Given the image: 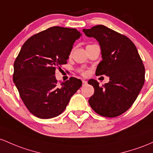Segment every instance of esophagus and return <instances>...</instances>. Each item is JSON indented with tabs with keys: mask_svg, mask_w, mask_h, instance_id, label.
<instances>
[{
	"mask_svg": "<svg viewBox=\"0 0 153 153\" xmlns=\"http://www.w3.org/2000/svg\"><path fill=\"white\" fill-rule=\"evenodd\" d=\"M82 85H87V82L85 81V80H82Z\"/></svg>",
	"mask_w": 153,
	"mask_h": 153,
	"instance_id": "1",
	"label": "esophagus"
}]
</instances>
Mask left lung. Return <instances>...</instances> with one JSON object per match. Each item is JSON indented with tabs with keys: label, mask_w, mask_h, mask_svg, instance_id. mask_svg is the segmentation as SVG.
Here are the masks:
<instances>
[{
	"label": "left lung",
	"mask_w": 153,
	"mask_h": 153,
	"mask_svg": "<svg viewBox=\"0 0 153 153\" xmlns=\"http://www.w3.org/2000/svg\"><path fill=\"white\" fill-rule=\"evenodd\" d=\"M99 42L102 61L95 74L105 75L110 81L102 86L95 79L89 85L95 89L89 99L91 108L105 117L123 114L136 100L145 83V67L136 46L126 36L103 25L82 30Z\"/></svg>",
	"instance_id": "1"
}]
</instances>
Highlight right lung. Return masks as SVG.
I'll use <instances>...</instances> for the list:
<instances>
[{
  "mask_svg": "<svg viewBox=\"0 0 153 153\" xmlns=\"http://www.w3.org/2000/svg\"><path fill=\"white\" fill-rule=\"evenodd\" d=\"M82 34L76 29L53 27L32 36L22 45L13 64V81L31 114L51 118L62 114L80 79L71 77L58 86L56 68L67 63L73 45Z\"/></svg>",
  "mask_w": 153,
  "mask_h": 153,
  "instance_id": "add662e5",
  "label": "right lung"
}]
</instances>
